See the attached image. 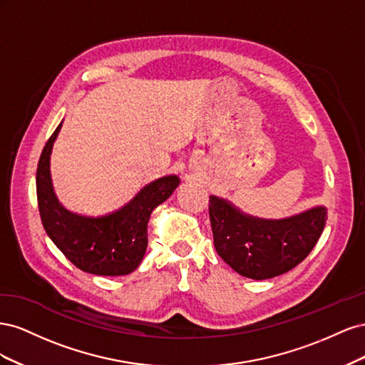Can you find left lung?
<instances>
[{"label":"left lung","mask_w":365,"mask_h":365,"mask_svg":"<svg viewBox=\"0 0 365 365\" xmlns=\"http://www.w3.org/2000/svg\"><path fill=\"white\" fill-rule=\"evenodd\" d=\"M208 215L219 256L254 280L272 279L295 268L314 250L327 220L324 207L284 219L254 217L217 196H210Z\"/></svg>","instance_id":"obj_1"}]
</instances>
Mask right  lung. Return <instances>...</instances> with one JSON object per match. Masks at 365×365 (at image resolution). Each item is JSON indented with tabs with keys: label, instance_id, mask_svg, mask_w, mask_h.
Listing matches in <instances>:
<instances>
[{
	"label": "right lung",
	"instance_id": "add662e5",
	"mask_svg": "<svg viewBox=\"0 0 365 365\" xmlns=\"http://www.w3.org/2000/svg\"><path fill=\"white\" fill-rule=\"evenodd\" d=\"M62 123L42 149L36 169V195L42 225L63 256L96 275H126L138 268L148 248L150 213L180 185L176 175L163 176L113 213L85 216L65 208L54 195L50 155Z\"/></svg>",
	"mask_w": 365,
	"mask_h": 365
}]
</instances>
